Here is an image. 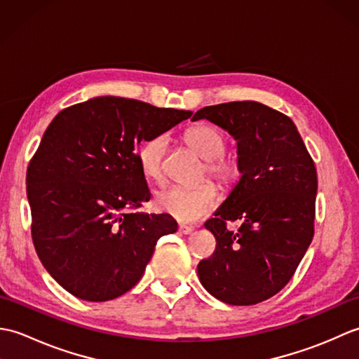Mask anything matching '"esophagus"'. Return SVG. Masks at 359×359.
Returning a JSON list of instances; mask_svg holds the SVG:
<instances>
[{
  "mask_svg": "<svg viewBox=\"0 0 359 359\" xmlns=\"http://www.w3.org/2000/svg\"><path fill=\"white\" fill-rule=\"evenodd\" d=\"M194 231V226H188V225H179V233L182 234H191Z\"/></svg>",
  "mask_w": 359,
  "mask_h": 359,
  "instance_id": "obj_1",
  "label": "esophagus"
}]
</instances>
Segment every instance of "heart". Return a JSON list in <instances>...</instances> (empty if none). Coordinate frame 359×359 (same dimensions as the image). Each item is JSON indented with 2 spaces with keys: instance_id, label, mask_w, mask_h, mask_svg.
I'll return each instance as SVG.
<instances>
[{
  "instance_id": "heart-1",
  "label": "heart",
  "mask_w": 359,
  "mask_h": 359,
  "mask_svg": "<svg viewBox=\"0 0 359 359\" xmlns=\"http://www.w3.org/2000/svg\"><path fill=\"white\" fill-rule=\"evenodd\" d=\"M185 140L205 160V172L219 187L230 189L236 185L241 168L234 157L224 154L226 139L220 129L208 123L194 125L185 133ZM166 144V135L157 134L144 139L137 151L140 170L151 180L162 179ZM217 197V188L210 182L193 188L166 187L156 193L154 207L180 222H194L216 207Z\"/></svg>"
}]
</instances>
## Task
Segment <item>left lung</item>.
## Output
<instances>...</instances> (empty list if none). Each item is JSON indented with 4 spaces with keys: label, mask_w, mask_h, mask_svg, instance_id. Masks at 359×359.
<instances>
[{
    "label": "left lung",
    "mask_w": 359,
    "mask_h": 359,
    "mask_svg": "<svg viewBox=\"0 0 359 359\" xmlns=\"http://www.w3.org/2000/svg\"><path fill=\"white\" fill-rule=\"evenodd\" d=\"M201 118L238 140L242 177L205 222L217 243L197 274L222 302L255 306L288 284L313 239L316 168L292 118L262 103L205 106ZM228 222L241 225L230 231Z\"/></svg>",
    "instance_id": "1"
}]
</instances>
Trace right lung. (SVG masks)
<instances>
[{"mask_svg": "<svg viewBox=\"0 0 359 359\" xmlns=\"http://www.w3.org/2000/svg\"><path fill=\"white\" fill-rule=\"evenodd\" d=\"M191 111L97 97L58 112L26 174L32 242L44 269L71 294L103 302L143 276L157 241L177 231L151 199L137 151Z\"/></svg>", "mask_w": 359, "mask_h": 359, "instance_id": "obj_1", "label": "right lung"}]
</instances>
